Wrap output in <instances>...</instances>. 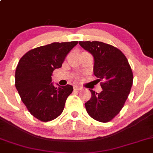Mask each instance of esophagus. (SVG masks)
Returning a JSON list of instances; mask_svg holds the SVG:
<instances>
[{"label":"esophagus","instance_id":"1","mask_svg":"<svg viewBox=\"0 0 153 153\" xmlns=\"http://www.w3.org/2000/svg\"><path fill=\"white\" fill-rule=\"evenodd\" d=\"M74 89L75 90H81L82 87H81V86H74Z\"/></svg>","mask_w":153,"mask_h":153}]
</instances>
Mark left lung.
Instances as JSON below:
<instances>
[{
	"label": "left lung",
	"mask_w": 153,
	"mask_h": 153,
	"mask_svg": "<svg viewBox=\"0 0 153 153\" xmlns=\"http://www.w3.org/2000/svg\"><path fill=\"white\" fill-rule=\"evenodd\" d=\"M79 45L94 57V74L100 83V93L90 90L91 97L85 103L91 118L108 123L120 113L130 94L133 72L121 51L97 41L79 42Z\"/></svg>",
	"instance_id": "1"
}]
</instances>
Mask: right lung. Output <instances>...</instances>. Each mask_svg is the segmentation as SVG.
I'll return each mask as SVG.
<instances>
[{"mask_svg": "<svg viewBox=\"0 0 153 153\" xmlns=\"http://www.w3.org/2000/svg\"><path fill=\"white\" fill-rule=\"evenodd\" d=\"M77 44V41L51 43L30 50L19 61L16 89L28 111L40 121L57 118L73 91L71 85L54 86L51 75L62 67L66 56Z\"/></svg>", "mask_w": 153, "mask_h": 153, "instance_id": "1", "label": "right lung"}]
</instances>
